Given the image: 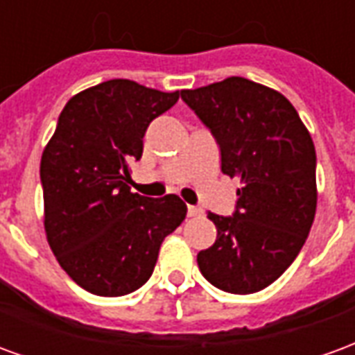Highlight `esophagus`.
Wrapping results in <instances>:
<instances>
[{
	"mask_svg": "<svg viewBox=\"0 0 355 355\" xmlns=\"http://www.w3.org/2000/svg\"><path fill=\"white\" fill-rule=\"evenodd\" d=\"M201 215V209L196 205H188V216H198Z\"/></svg>",
	"mask_w": 355,
	"mask_h": 355,
	"instance_id": "34e87169",
	"label": "esophagus"
}]
</instances>
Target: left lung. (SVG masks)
I'll return each mask as SVG.
<instances>
[{
	"instance_id": "1",
	"label": "left lung",
	"mask_w": 355,
	"mask_h": 355,
	"mask_svg": "<svg viewBox=\"0 0 355 355\" xmlns=\"http://www.w3.org/2000/svg\"><path fill=\"white\" fill-rule=\"evenodd\" d=\"M180 96L215 137L224 175L241 182L230 216L209 213L216 241L198 253L200 272L226 293L262 291L293 264L312 228V137L282 93L245 78Z\"/></svg>"
}]
</instances>
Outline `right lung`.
I'll return each mask as SVG.
<instances>
[{
  "label": "right lung",
  "mask_w": 355,
  "mask_h": 355,
  "mask_svg": "<svg viewBox=\"0 0 355 355\" xmlns=\"http://www.w3.org/2000/svg\"><path fill=\"white\" fill-rule=\"evenodd\" d=\"M131 80H110L66 102L45 146L40 178L45 232L66 274L98 297H123L154 272L162 241L184 220L175 193H132L131 167L142 155L148 125L175 106Z\"/></svg>",
  "instance_id": "1"
}]
</instances>
